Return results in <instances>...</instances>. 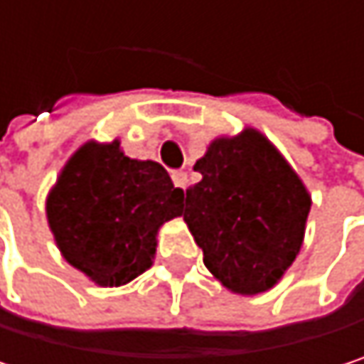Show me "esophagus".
<instances>
[{"mask_svg": "<svg viewBox=\"0 0 364 364\" xmlns=\"http://www.w3.org/2000/svg\"><path fill=\"white\" fill-rule=\"evenodd\" d=\"M173 183H175V187H179V189L185 191V187H187V183H189V179H187V173H185V171H177V173H173Z\"/></svg>", "mask_w": 364, "mask_h": 364, "instance_id": "1", "label": "esophagus"}]
</instances>
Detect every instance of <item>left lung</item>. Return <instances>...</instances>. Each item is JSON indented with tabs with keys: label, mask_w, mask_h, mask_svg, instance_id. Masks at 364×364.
Listing matches in <instances>:
<instances>
[{
	"label": "left lung",
	"mask_w": 364,
	"mask_h": 364,
	"mask_svg": "<svg viewBox=\"0 0 364 364\" xmlns=\"http://www.w3.org/2000/svg\"><path fill=\"white\" fill-rule=\"evenodd\" d=\"M193 171L202 181L185 191L181 215L208 272L236 295L276 287L306 236L312 196L301 177L251 126L213 139Z\"/></svg>",
	"instance_id": "obj_1"
}]
</instances>
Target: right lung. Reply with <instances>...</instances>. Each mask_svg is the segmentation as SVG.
<instances>
[{"instance_id": "obj_1", "label": "right lung", "mask_w": 364, "mask_h": 364, "mask_svg": "<svg viewBox=\"0 0 364 364\" xmlns=\"http://www.w3.org/2000/svg\"><path fill=\"white\" fill-rule=\"evenodd\" d=\"M181 202L158 162L128 158L119 139L86 141L48 191L46 217L69 265L99 287H122L151 267L158 232Z\"/></svg>"}]
</instances>
